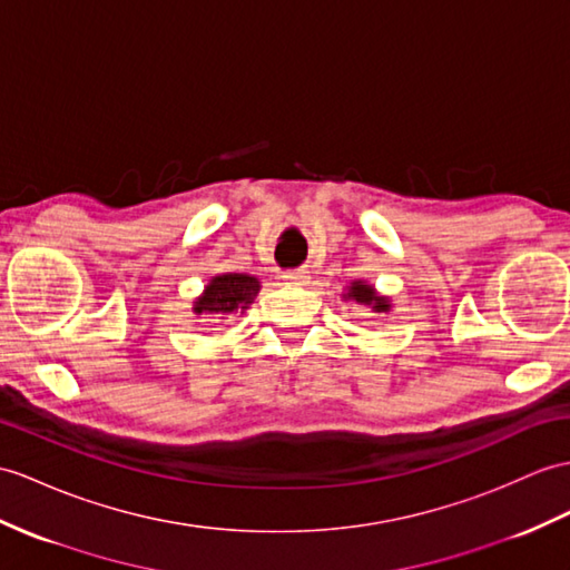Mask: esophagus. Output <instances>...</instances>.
<instances>
[{
	"mask_svg": "<svg viewBox=\"0 0 570 570\" xmlns=\"http://www.w3.org/2000/svg\"><path fill=\"white\" fill-rule=\"evenodd\" d=\"M283 281L293 283V285H304V283L309 281V273L304 271V268H289V271L283 273Z\"/></svg>",
	"mask_w": 570,
	"mask_h": 570,
	"instance_id": "1",
	"label": "esophagus"
}]
</instances>
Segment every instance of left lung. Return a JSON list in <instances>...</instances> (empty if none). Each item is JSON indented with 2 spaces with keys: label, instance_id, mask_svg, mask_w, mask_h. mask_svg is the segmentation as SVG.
<instances>
[{
  "label": "left lung",
  "instance_id": "8db88e82",
  "mask_svg": "<svg viewBox=\"0 0 570 570\" xmlns=\"http://www.w3.org/2000/svg\"><path fill=\"white\" fill-rule=\"evenodd\" d=\"M345 299H355L360 304H372L374 312H390V302L384 297L374 295V289L370 285H363V281H357L351 285L348 293H345Z\"/></svg>",
  "mask_w": 570,
  "mask_h": 570
}]
</instances>
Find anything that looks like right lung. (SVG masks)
<instances>
[{"label": "right lung", "mask_w": 570, "mask_h": 570, "mask_svg": "<svg viewBox=\"0 0 570 570\" xmlns=\"http://www.w3.org/2000/svg\"><path fill=\"white\" fill-rule=\"evenodd\" d=\"M258 281L254 275L225 273L217 275L205 287L203 297L196 302V314H217V318L232 316L248 309V304L258 295Z\"/></svg>", "instance_id": "right-lung-1"}]
</instances>
